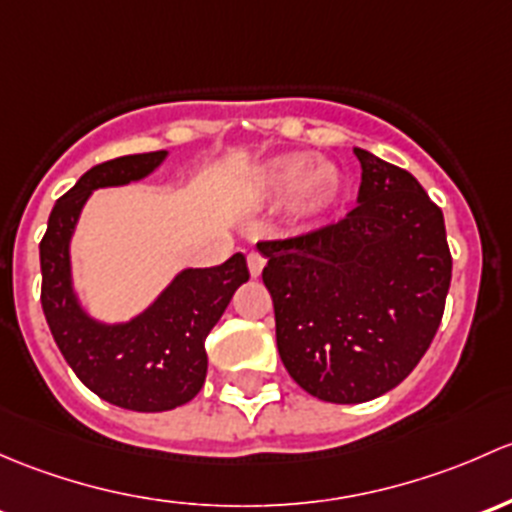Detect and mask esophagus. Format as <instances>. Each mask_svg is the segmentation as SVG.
<instances>
[{
  "mask_svg": "<svg viewBox=\"0 0 512 512\" xmlns=\"http://www.w3.org/2000/svg\"><path fill=\"white\" fill-rule=\"evenodd\" d=\"M246 263H249V273H251V276L258 278V276H261L263 266H266V258L258 254V251H251V254L246 256Z\"/></svg>",
  "mask_w": 512,
  "mask_h": 512,
  "instance_id": "34e87169",
  "label": "esophagus"
}]
</instances>
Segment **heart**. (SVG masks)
Wrapping results in <instances>:
<instances>
[{
    "instance_id": "obj_1",
    "label": "heart",
    "mask_w": 512,
    "mask_h": 512,
    "mask_svg": "<svg viewBox=\"0 0 512 512\" xmlns=\"http://www.w3.org/2000/svg\"><path fill=\"white\" fill-rule=\"evenodd\" d=\"M345 179L333 162H315L310 155H281L266 165L261 192L271 199L291 197V214L300 224H313L335 207Z\"/></svg>"
}]
</instances>
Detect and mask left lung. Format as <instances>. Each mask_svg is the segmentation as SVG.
Returning <instances> with one entry per match:
<instances>
[{
  "mask_svg": "<svg viewBox=\"0 0 512 512\" xmlns=\"http://www.w3.org/2000/svg\"><path fill=\"white\" fill-rule=\"evenodd\" d=\"M355 155L362 182L345 219L256 244L278 355L305 392L333 404L397 387L429 350L451 286L441 209L407 170Z\"/></svg>",
  "mask_w": 512,
  "mask_h": 512,
  "instance_id": "1",
  "label": "left lung"
}]
</instances>
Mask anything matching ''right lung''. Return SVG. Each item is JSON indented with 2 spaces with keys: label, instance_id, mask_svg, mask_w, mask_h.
<instances>
[{
  "label": "right lung",
  "instance_id": "1",
  "mask_svg": "<svg viewBox=\"0 0 512 512\" xmlns=\"http://www.w3.org/2000/svg\"><path fill=\"white\" fill-rule=\"evenodd\" d=\"M165 157L167 150L142 152L91 167L54 204L39 244L41 308L61 355L91 392L130 412H167L197 397L207 377L204 340L249 281L246 256L234 254L221 266L184 268L128 323H100L83 310L68 254L83 204L93 189L147 177Z\"/></svg>",
  "mask_w": 512,
  "mask_h": 512
}]
</instances>
